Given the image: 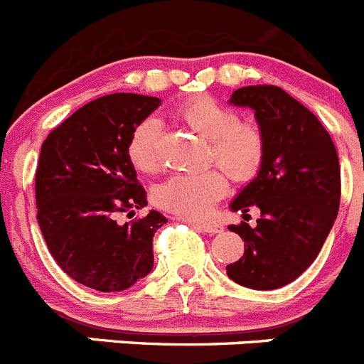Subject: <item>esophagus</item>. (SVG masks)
<instances>
[{
  "instance_id": "esophagus-1",
  "label": "esophagus",
  "mask_w": 364,
  "mask_h": 364,
  "mask_svg": "<svg viewBox=\"0 0 364 364\" xmlns=\"http://www.w3.org/2000/svg\"><path fill=\"white\" fill-rule=\"evenodd\" d=\"M193 225H195L198 231L208 232V235H218V232L223 231L222 225L215 222H193Z\"/></svg>"
}]
</instances>
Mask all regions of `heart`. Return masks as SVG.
I'll return each mask as SVG.
<instances>
[{
  "label": "heart",
  "instance_id": "1",
  "mask_svg": "<svg viewBox=\"0 0 364 364\" xmlns=\"http://www.w3.org/2000/svg\"><path fill=\"white\" fill-rule=\"evenodd\" d=\"M176 115L186 126L209 141V159L228 171L235 182H249L258 175L265 159V135L255 122H240L235 109L208 95L191 97L178 106ZM160 122L148 117L135 126L128 142L132 164L142 173L159 168ZM228 191V176L218 169L176 173L159 184L153 200L159 208L184 218H202Z\"/></svg>",
  "mask_w": 364,
  "mask_h": 364
}]
</instances>
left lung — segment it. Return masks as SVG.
Instances as JSON below:
<instances>
[{"label":"left lung","mask_w":364,"mask_h":364,"mask_svg":"<svg viewBox=\"0 0 364 364\" xmlns=\"http://www.w3.org/2000/svg\"><path fill=\"white\" fill-rule=\"evenodd\" d=\"M231 105L255 109L265 135V159L258 175L231 202L247 222L229 225L242 236L245 252L228 265V276L255 291L289 285L318 258L339 211L341 173L336 146L309 108L272 85L238 88Z\"/></svg>","instance_id":"8db88e82"}]
</instances>
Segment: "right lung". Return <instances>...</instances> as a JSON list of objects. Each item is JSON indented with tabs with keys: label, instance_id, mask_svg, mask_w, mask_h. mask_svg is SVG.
Segmentation results:
<instances>
[{
	"label": "right lung",
	"instance_id": "obj_1",
	"mask_svg": "<svg viewBox=\"0 0 364 364\" xmlns=\"http://www.w3.org/2000/svg\"><path fill=\"white\" fill-rule=\"evenodd\" d=\"M160 106L139 93L88 102L48 133L36 171L38 223L50 255L81 285L119 292L153 269V236L168 218L117 223L148 205L128 155L132 132Z\"/></svg>",
	"mask_w": 364,
	"mask_h": 364
}]
</instances>
